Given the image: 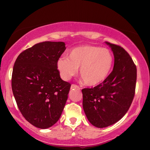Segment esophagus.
Wrapping results in <instances>:
<instances>
[{"instance_id": "1", "label": "esophagus", "mask_w": 150, "mask_h": 150, "mask_svg": "<svg viewBox=\"0 0 150 150\" xmlns=\"http://www.w3.org/2000/svg\"><path fill=\"white\" fill-rule=\"evenodd\" d=\"M73 88L81 89V88H80L79 86H77V85H75V84H72V86H71V89H73Z\"/></svg>"}]
</instances>
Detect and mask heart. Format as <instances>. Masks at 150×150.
Returning <instances> with one entry per match:
<instances>
[{
	"mask_svg": "<svg viewBox=\"0 0 150 150\" xmlns=\"http://www.w3.org/2000/svg\"><path fill=\"white\" fill-rule=\"evenodd\" d=\"M112 63V54L109 49L84 45L71 49L68 58L59 59L57 66L61 77L65 81L73 77L80 67V75L84 83L96 86L107 78Z\"/></svg>",
	"mask_w": 150,
	"mask_h": 150,
	"instance_id": "1",
	"label": "heart"
}]
</instances>
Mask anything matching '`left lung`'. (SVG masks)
Segmentation results:
<instances>
[{"instance_id": "1", "label": "left lung", "mask_w": 150, "mask_h": 150, "mask_svg": "<svg viewBox=\"0 0 150 150\" xmlns=\"http://www.w3.org/2000/svg\"><path fill=\"white\" fill-rule=\"evenodd\" d=\"M115 57L107 78L93 88L82 89L83 107L88 121L97 128L117 122L129 110L135 95L137 66L121 46L107 42Z\"/></svg>"}]
</instances>
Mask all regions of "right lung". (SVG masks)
Wrapping results in <instances>:
<instances>
[{"mask_svg":"<svg viewBox=\"0 0 150 150\" xmlns=\"http://www.w3.org/2000/svg\"><path fill=\"white\" fill-rule=\"evenodd\" d=\"M64 42L45 41L22 51L15 61L11 88L19 111L34 126L48 128L59 119L71 84L60 78L57 63Z\"/></svg>","mask_w":150,"mask_h":150,"instance_id":"add662e5","label":"right lung"}]
</instances>
